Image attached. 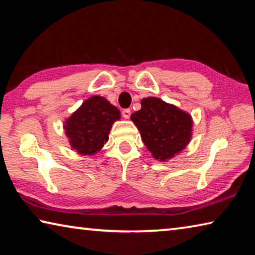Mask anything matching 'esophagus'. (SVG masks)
<instances>
[{"label": "esophagus", "mask_w": 255, "mask_h": 255, "mask_svg": "<svg viewBox=\"0 0 255 255\" xmlns=\"http://www.w3.org/2000/svg\"><path fill=\"white\" fill-rule=\"evenodd\" d=\"M122 115H123V117H124V118L128 119L129 117H130L131 111H130V109H124V110H123V112H122Z\"/></svg>", "instance_id": "esophagus-1"}]
</instances>
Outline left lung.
<instances>
[{"label":"left lung","mask_w":255,"mask_h":255,"mask_svg":"<svg viewBox=\"0 0 255 255\" xmlns=\"http://www.w3.org/2000/svg\"><path fill=\"white\" fill-rule=\"evenodd\" d=\"M130 118L146 147L159 161L180 153L191 138V116L158 98L143 99L141 109Z\"/></svg>","instance_id":"8db88e82"}]
</instances>
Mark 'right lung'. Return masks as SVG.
Returning <instances> with one entry per match:
<instances>
[{
    "label": "right lung",
    "mask_w": 255,
    "mask_h": 255,
    "mask_svg": "<svg viewBox=\"0 0 255 255\" xmlns=\"http://www.w3.org/2000/svg\"><path fill=\"white\" fill-rule=\"evenodd\" d=\"M120 119V111L103 97H92L65 122V133L72 148L82 155H93L109 139L112 124Z\"/></svg>",
    "instance_id": "1"
}]
</instances>
